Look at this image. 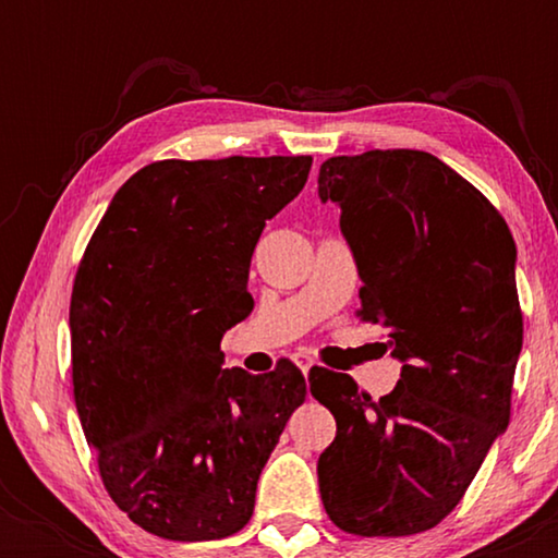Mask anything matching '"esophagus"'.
Wrapping results in <instances>:
<instances>
[{
	"mask_svg": "<svg viewBox=\"0 0 558 558\" xmlns=\"http://www.w3.org/2000/svg\"><path fill=\"white\" fill-rule=\"evenodd\" d=\"M294 365L304 373V376H307L310 368H312V361H307V357H304V355H294Z\"/></svg>",
	"mask_w": 558,
	"mask_h": 558,
	"instance_id": "esophagus-1",
	"label": "esophagus"
}]
</instances>
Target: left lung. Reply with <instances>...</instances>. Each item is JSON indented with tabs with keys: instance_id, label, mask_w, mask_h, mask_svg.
Masks as SVG:
<instances>
[{
	"instance_id": "left-lung-1",
	"label": "left lung",
	"mask_w": 558,
	"mask_h": 558,
	"mask_svg": "<svg viewBox=\"0 0 558 558\" xmlns=\"http://www.w3.org/2000/svg\"><path fill=\"white\" fill-rule=\"evenodd\" d=\"M317 193L335 203L361 277V315L401 363L373 401L330 373L310 391L338 434L319 454L327 515L357 536L434 529L506 432L523 348L515 241L487 197L429 151L330 157Z\"/></svg>"
}]
</instances>
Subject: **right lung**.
Here are the masks:
<instances>
[{
    "mask_svg": "<svg viewBox=\"0 0 558 558\" xmlns=\"http://www.w3.org/2000/svg\"><path fill=\"white\" fill-rule=\"evenodd\" d=\"M312 157L165 159L113 195L75 274L73 393L111 500L144 531L216 541L254 513L256 483L307 396L289 361L223 368L254 310L251 256Z\"/></svg>",
    "mask_w": 558,
    "mask_h": 558,
    "instance_id": "1",
    "label": "right lung"
}]
</instances>
